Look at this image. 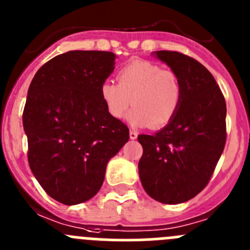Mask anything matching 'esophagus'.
<instances>
[{"label":"esophagus","mask_w":250,"mask_h":250,"mask_svg":"<svg viewBox=\"0 0 250 250\" xmlns=\"http://www.w3.org/2000/svg\"><path fill=\"white\" fill-rule=\"evenodd\" d=\"M137 137H138V133H137L136 130H130V132H129V138L130 139H137Z\"/></svg>","instance_id":"esophagus-1"}]
</instances>
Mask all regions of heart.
Here are the masks:
<instances>
[{
  "label": "heart",
  "instance_id": "heart-1",
  "mask_svg": "<svg viewBox=\"0 0 250 250\" xmlns=\"http://www.w3.org/2000/svg\"><path fill=\"white\" fill-rule=\"evenodd\" d=\"M117 80H104L100 86L101 101L112 117H123L132 104L127 120L134 127L162 128L174 120L183 101V86L172 70L132 60L118 71Z\"/></svg>",
  "mask_w": 250,
  "mask_h": 250
}]
</instances>
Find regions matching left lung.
<instances>
[{
    "instance_id": "obj_1",
    "label": "left lung",
    "mask_w": 250,
    "mask_h": 250,
    "mask_svg": "<svg viewBox=\"0 0 250 250\" xmlns=\"http://www.w3.org/2000/svg\"><path fill=\"white\" fill-rule=\"evenodd\" d=\"M154 55L178 75L183 101L169 125L153 136H138L139 178L151 199L183 204L206 188L222 155L227 107L212 74L197 60L178 51Z\"/></svg>"
}]
</instances>
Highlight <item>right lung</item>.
Masks as SVG:
<instances>
[{"label":"right lung","instance_id":"1","mask_svg":"<svg viewBox=\"0 0 250 250\" xmlns=\"http://www.w3.org/2000/svg\"><path fill=\"white\" fill-rule=\"evenodd\" d=\"M114 60L111 51H67L45 62L28 88L23 111L28 163L44 191L60 204L92 199L107 163L129 139L127 125L112 117L100 97Z\"/></svg>","mask_w":250,"mask_h":250}]
</instances>
